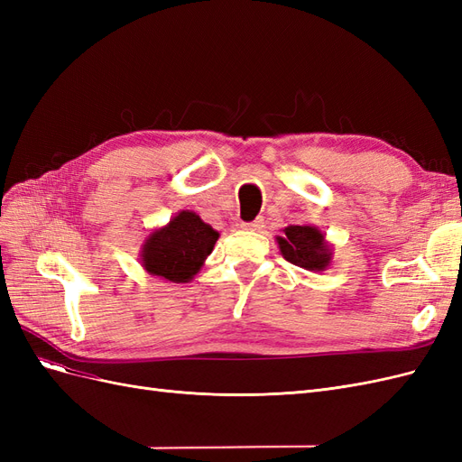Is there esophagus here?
Returning a JSON list of instances; mask_svg holds the SVG:
<instances>
[{
	"mask_svg": "<svg viewBox=\"0 0 462 462\" xmlns=\"http://www.w3.org/2000/svg\"><path fill=\"white\" fill-rule=\"evenodd\" d=\"M262 227H263V219L262 217L250 221V223H243V229H246V231H262Z\"/></svg>",
	"mask_w": 462,
	"mask_h": 462,
	"instance_id": "34e87169",
	"label": "esophagus"
}]
</instances>
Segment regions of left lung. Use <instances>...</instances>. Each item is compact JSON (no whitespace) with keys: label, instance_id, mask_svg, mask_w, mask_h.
Masks as SVG:
<instances>
[{"label":"left lung","instance_id":"obj_1","mask_svg":"<svg viewBox=\"0 0 462 462\" xmlns=\"http://www.w3.org/2000/svg\"><path fill=\"white\" fill-rule=\"evenodd\" d=\"M282 256L309 272H326L333 262V248L326 233L310 223L289 226L282 236H275Z\"/></svg>","mask_w":462,"mask_h":462}]
</instances>
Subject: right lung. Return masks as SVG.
I'll return each mask as SVG.
<instances>
[{
	"label": "right lung",
	"mask_w": 462,
	"mask_h": 462,
	"mask_svg": "<svg viewBox=\"0 0 462 462\" xmlns=\"http://www.w3.org/2000/svg\"><path fill=\"white\" fill-rule=\"evenodd\" d=\"M219 233L190 209H180L170 223L153 229L141 246V265L163 282L189 283L212 254Z\"/></svg>",
	"instance_id": "1"
}]
</instances>
